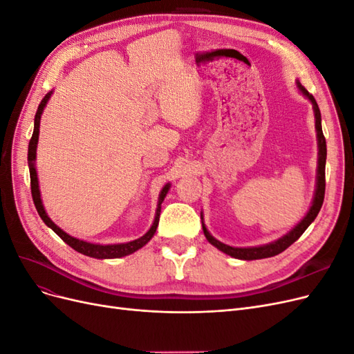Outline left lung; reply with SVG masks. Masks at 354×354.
Instances as JSON below:
<instances>
[{
  "instance_id": "obj_1",
  "label": "left lung",
  "mask_w": 354,
  "mask_h": 354,
  "mask_svg": "<svg viewBox=\"0 0 354 354\" xmlns=\"http://www.w3.org/2000/svg\"><path fill=\"white\" fill-rule=\"evenodd\" d=\"M298 88L310 102L313 103V111H315V118H316L317 146H319V160H317V162H319V165H317V183H316V194H315L313 203H312V207H310L307 216L301 221H299L291 232L285 234L283 238L277 239L272 243H267V245L254 246V248H234V246L224 245L220 241H217L216 238H212L209 232L207 230L205 224L202 223L203 234H205V238L208 239V242L212 243L214 246H217L220 251L226 252L227 255L234 257V259L260 260V259H269V257L281 254L282 251H285L288 248V246H291L299 236H301V234L306 232V229L310 226V224H312V221H315V218L317 217L320 208H322L324 198H325V164H326V140H325V136H324V131H322V118H320L319 106H317L313 95L310 94L299 82H298ZM201 218H202V214H201Z\"/></svg>"
}]
</instances>
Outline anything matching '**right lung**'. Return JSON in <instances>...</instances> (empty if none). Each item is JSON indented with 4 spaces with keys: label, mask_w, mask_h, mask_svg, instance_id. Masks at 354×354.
I'll use <instances>...</instances> for the list:
<instances>
[{
    "label": "right lung",
    "mask_w": 354,
    "mask_h": 354,
    "mask_svg": "<svg viewBox=\"0 0 354 354\" xmlns=\"http://www.w3.org/2000/svg\"><path fill=\"white\" fill-rule=\"evenodd\" d=\"M51 93H47L46 97L41 100L38 109H37V115H35V122H34V134H32L30 140H29V146H28V164H29V174H30V194H32V199H34L35 208L39 214V217L42 218L47 226L50 229L55 230V233H57L60 239L63 242H66L71 248H73L75 251H78L84 255L93 257V259H120V257H125L128 254H133L134 251L140 250L142 246H145L149 241L152 239V236L156 232L158 223H159V214H160V203H162L164 198L168 194L169 185H165L164 189L160 190L159 195V202H158V208H156V214H155V221L152 224V227L149 229V232L145 234V236L138 238L136 241L127 242V243H116V245H97V243H90V242H84L80 241L77 238L69 236L68 233L63 232L59 226H56L55 223L50 220V217L47 216V212L42 207V202L39 198V189H38V178H37V171H35V153H37V143H38V134H39V120H41V113L44 111V106L48 102Z\"/></svg>",
    "instance_id": "1"
}]
</instances>
